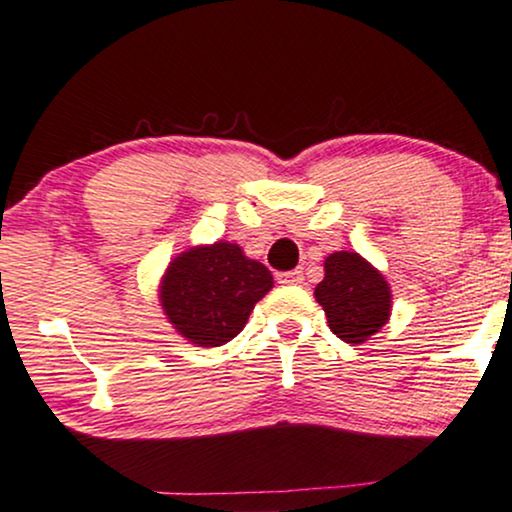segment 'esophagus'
Instances as JSON below:
<instances>
[{
    "mask_svg": "<svg viewBox=\"0 0 512 512\" xmlns=\"http://www.w3.org/2000/svg\"><path fill=\"white\" fill-rule=\"evenodd\" d=\"M279 284H303V272L301 269H291V272L277 274Z\"/></svg>",
    "mask_w": 512,
    "mask_h": 512,
    "instance_id": "1",
    "label": "esophagus"
}]
</instances>
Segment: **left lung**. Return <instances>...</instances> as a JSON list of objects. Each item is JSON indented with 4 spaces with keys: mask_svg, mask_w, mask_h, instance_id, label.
Returning <instances> with one entry per match:
<instances>
[{
    "mask_svg": "<svg viewBox=\"0 0 512 512\" xmlns=\"http://www.w3.org/2000/svg\"><path fill=\"white\" fill-rule=\"evenodd\" d=\"M316 301L328 316L330 330L352 345L379 333L391 313L389 284L357 252H335L325 260Z\"/></svg>",
    "mask_w": 512,
    "mask_h": 512,
    "instance_id": "left-lung-1",
    "label": "left lung"
}]
</instances>
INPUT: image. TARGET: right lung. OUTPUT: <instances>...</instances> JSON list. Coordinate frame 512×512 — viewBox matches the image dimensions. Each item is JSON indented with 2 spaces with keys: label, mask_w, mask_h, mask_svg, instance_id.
<instances>
[{
  "label": "right lung",
  "mask_w": 512,
  "mask_h": 512,
  "mask_svg": "<svg viewBox=\"0 0 512 512\" xmlns=\"http://www.w3.org/2000/svg\"><path fill=\"white\" fill-rule=\"evenodd\" d=\"M265 265L238 245L194 247L167 267L160 301L170 323L199 347L226 345L245 328L255 303L272 289Z\"/></svg>",
  "instance_id": "obj_1"
}]
</instances>
